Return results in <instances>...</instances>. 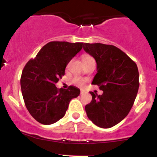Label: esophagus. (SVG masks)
Wrapping results in <instances>:
<instances>
[{
    "instance_id": "obj_1",
    "label": "esophagus",
    "mask_w": 157,
    "mask_h": 157,
    "mask_svg": "<svg viewBox=\"0 0 157 157\" xmlns=\"http://www.w3.org/2000/svg\"><path fill=\"white\" fill-rule=\"evenodd\" d=\"M85 92H84V91H82V90H81V91H80V94H85Z\"/></svg>"
}]
</instances>
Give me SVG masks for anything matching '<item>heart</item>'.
Here are the masks:
<instances>
[{
    "instance_id": "1",
    "label": "heart",
    "mask_w": 157,
    "mask_h": 157,
    "mask_svg": "<svg viewBox=\"0 0 157 157\" xmlns=\"http://www.w3.org/2000/svg\"><path fill=\"white\" fill-rule=\"evenodd\" d=\"M91 59H93L92 56H89V55L84 54L82 56V60L83 63H86V62L89 61V60ZM86 81H87L86 79L81 78V77H76L75 78H73V80H72V82H73L74 83H75L76 85L79 86H82L86 82Z\"/></svg>"
}]
</instances>
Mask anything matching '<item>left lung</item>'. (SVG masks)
I'll return each mask as SVG.
<instances>
[{"label":"left lung","instance_id":"8db88e82","mask_svg":"<svg viewBox=\"0 0 157 157\" xmlns=\"http://www.w3.org/2000/svg\"><path fill=\"white\" fill-rule=\"evenodd\" d=\"M83 49L97 63L92 83L103 91L101 95L90 92L92 100L86 112L98 127L109 128L121 121L133 105L139 86L137 65L115 46L84 43Z\"/></svg>","mask_w":157,"mask_h":157}]
</instances>
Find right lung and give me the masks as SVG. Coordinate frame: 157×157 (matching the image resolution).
Masks as SVG:
<instances>
[{"label":"right lung","mask_w":157,"mask_h":157,"mask_svg":"<svg viewBox=\"0 0 157 157\" xmlns=\"http://www.w3.org/2000/svg\"><path fill=\"white\" fill-rule=\"evenodd\" d=\"M82 42H51L29 60L21 77V88L26 107L42 124L61 119L72 98L80 94L78 88L57 89L55 84L65 75L66 65L83 46Z\"/></svg>","instance_id":"obj_1"}]
</instances>
